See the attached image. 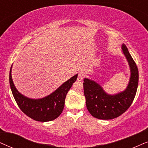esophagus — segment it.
Segmentation results:
<instances>
[{
	"mask_svg": "<svg viewBox=\"0 0 148 148\" xmlns=\"http://www.w3.org/2000/svg\"><path fill=\"white\" fill-rule=\"evenodd\" d=\"M83 77H84V74H82V72H80L78 74L77 80H78V81H81V80H82V79H83Z\"/></svg>",
	"mask_w": 148,
	"mask_h": 148,
	"instance_id": "obj_1",
	"label": "esophagus"
}]
</instances>
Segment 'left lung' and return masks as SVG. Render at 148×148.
I'll list each match as a JSON object with an SVG mask.
<instances>
[{"instance_id":"obj_1","label":"left lung","mask_w":148,"mask_h":148,"mask_svg":"<svg viewBox=\"0 0 148 148\" xmlns=\"http://www.w3.org/2000/svg\"><path fill=\"white\" fill-rule=\"evenodd\" d=\"M122 49L129 62L131 78L127 88L123 92L114 95H108L95 82L84 78V94L86 106L92 116L98 119L111 120L120 116L129 109L137 92L139 82V71L126 45Z\"/></svg>"}]
</instances>
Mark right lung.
I'll return each instance as SVG.
<instances>
[{
    "label": "right lung",
    "mask_w": 148,
    "mask_h": 148,
    "mask_svg": "<svg viewBox=\"0 0 148 148\" xmlns=\"http://www.w3.org/2000/svg\"><path fill=\"white\" fill-rule=\"evenodd\" d=\"M78 74L70 78L51 95L42 99H32L25 97L17 91L9 72V83L17 106L27 116L39 122H48L56 119L64 110L66 95L76 80Z\"/></svg>",
    "instance_id": "obj_1"
}]
</instances>
